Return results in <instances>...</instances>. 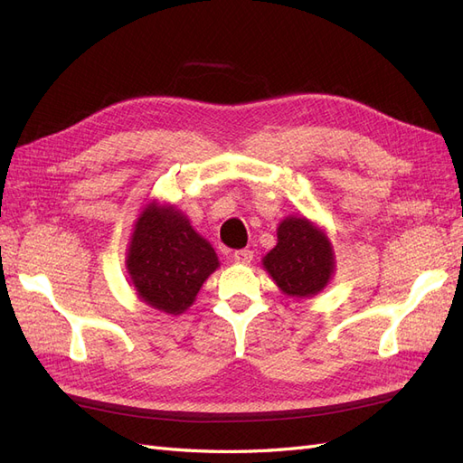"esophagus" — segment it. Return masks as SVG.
Wrapping results in <instances>:
<instances>
[{
  "mask_svg": "<svg viewBox=\"0 0 463 463\" xmlns=\"http://www.w3.org/2000/svg\"><path fill=\"white\" fill-rule=\"evenodd\" d=\"M232 259H233V262H237V264H249L250 260H253V250L240 249V250H235Z\"/></svg>",
  "mask_w": 463,
  "mask_h": 463,
  "instance_id": "34e87169",
  "label": "esophagus"
}]
</instances>
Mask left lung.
Instances as JSON below:
<instances>
[{"label": "left lung", "instance_id": "left-lung-1", "mask_svg": "<svg viewBox=\"0 0 463 463\" xmlns=\"http://www.w3.org/2000/svg\"><path fill=\"white\" fill-rule=\"evenodd\" d=\"M334 250L326 233L303 216H288L278 226V243L262 259L264 270L289 298H313L334 274Z\"/></svg>", "mask_w": 463, "mask_h": 463}]
</instances>
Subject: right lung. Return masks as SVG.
<instances>
[{"label":"right lung","instance_id":"add662e5","mask_svg":"<svg viewBox=\"0 0 463 463\" xmlns=\"http://www.w3.org/2000/svg\"><path fill=\"white\" fill-rule=\"evenodd\" d=\"M125 264L141 301L162 313L181 315L220 260L181 210L150 203L135 222Z\"/></svg>","mask_w":463,"mask_h":463}]
</instances>
